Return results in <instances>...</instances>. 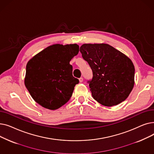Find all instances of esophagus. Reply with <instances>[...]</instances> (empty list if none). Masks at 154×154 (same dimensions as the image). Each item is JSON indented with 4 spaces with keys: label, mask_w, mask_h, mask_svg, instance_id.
<instances>
[{
    "label": "esophagus",
    "mask_w": 154,
    "mask_h": 154,
    "mask_svg": "<svg viewBox=\"0 0 154 154\" xmlns=\"http://www.w3.org/2000/svg\"><path fill=\"white\" fill-rule=\"evenodd\" d=\"M79 81H80V82H83V78L82 77L79 78Z\"/></svg>",
    "instance_id": "esophagus-1"
}]
</instances>
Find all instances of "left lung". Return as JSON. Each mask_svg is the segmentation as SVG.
<instances>
[{
    "label": "left lung",
    "mask_w": 154,
    "mask_h": 154,
    "mask_svg": "<svg viewBox=\"0 0 154 154\" xmlns=\"http://www.w3.org/2000/svg\"><path fill=\"white\" fill-rule=\"evenodd\" d=\"M80 52L92 70V79L87 83L94 99L108 107L124 101L134 85L132 60L106 44H85Z\"/></svg>",
    "instance_id": "1"
}]
</instances>
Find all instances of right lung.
<instances>
[{"label": "right lung", "mask_w": 154, "mask_h": 154, "mask_svg": "<svg viewBox=\"0 0 154 154\" xmlns=\"http://www.w3.org/2000/svg\"><path fill=\"white\" fill-rule=\"evenodd\" d=\"M76 44H54L33 57L26 66L24 83L40 106L56 110L66 103L79 80L72 75L70 61L77 55Z\"/></svg>", "instance_id": "obj_1"}]
</instances>
